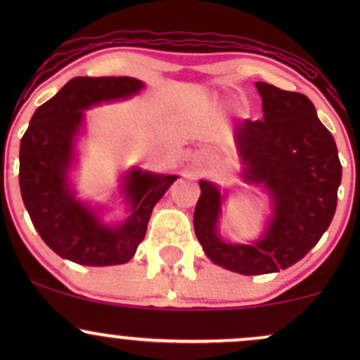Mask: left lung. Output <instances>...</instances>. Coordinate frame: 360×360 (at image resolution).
<instances>
[{
    "mask_svg": "<svg viewBox=\"0 0 360 360\" xmlns=\"http://www.w3.org/2000/svg\"><path fill=\"white\" fill-rule=\"evenodd\" d=\"M264 120H245L235 130L247 183L264 184L274 201V218L262 240L225 243L217 233L221 194L200 181L194 232L205 254L238 274L286 269L308 254L328 229L337 208L342 166L335 140L316 117L308 96L255 82Z\"/></svg>",
    "mask_w": 360,
    "mask_h": 360,
    "instance_id": "8db88e82",
    "label": "left lung"
}]
</instances>
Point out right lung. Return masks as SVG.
Returning a JSON list of instances; mask_svg holds the SVG:
<instances>
[{
	"label": "right lung",
	"instance_id": "1",
	"mask_svg": "<svg viewBox=\"0 0 360 360\" xmlns=\"http://www.w3.org/2000/svg\"><path fill=\"white\" fill-rule=\"evenodd\" d=\"M143 88L134 77H74L52 100L39 106L20 142V191L42 240L60 257L82 266H115L134 257L147 232L157 201L176 176L134 169L123 191L131 214L123 225H101L68 188L74 139L82 115L101 101L131 96Z\"/></svg>",
	"mask_w": 360,
	"mask_h": 360
}]
</instances>
